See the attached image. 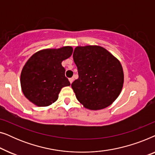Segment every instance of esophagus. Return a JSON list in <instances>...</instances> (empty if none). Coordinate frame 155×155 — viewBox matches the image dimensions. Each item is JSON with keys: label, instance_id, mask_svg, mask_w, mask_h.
Here are the masks:
<instances>
[{"label": "esophagus", "instance_id": "esophagus-1", "mask_svg": "<svg viewBox=\"0 0 155 155\" xmlns=\"http://www.w3.org/2000/svg\"><path fill=\"white\" fill-rule=\"evenodd\" d=\"M73 80H74V78H69V81H70V82H71V84L72 83V82H73Z\"/></svg>", "mask_w": 155, "mask_h": 155}]
</instances>
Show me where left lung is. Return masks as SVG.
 <instances>
[{
	"label": "left lung",
	"mask_w": 155,
	"mask_h": 155,
	"mask_svg": "<svg viewBox=\"0 0 155 155\" xmlns=\"http://www.w3.org/2000/svg\"><path fill=\"white\" fill-rule=\"evenodd\" d=\"M73 56L79 78L71 87L78 100L90 110L103 109L111 105L124 85L120 61L99 46H77Z\"/></svg>",
	"instance_id": "obj_1"
}]
</instances>
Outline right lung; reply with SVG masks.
Listing matches in <instances>:
<instances>
[{
    "label": "right lung",
    "instance_id": "add662e5",
    "mask_svg": "<svg viewBox=\"0 0 155 155\" xmlns=\"http://www.w3.org/2000/svg\"><path fill=\"white\" fill-rule=\"evenodd\" d=\"M73 51L71 46L46 48L28 59L20 75L21 88L28 100L37 107H47L58 99L61 89L71 85L61 63Z\"/></svg>",
    "mask_w": 155,
    "mask_h": 155
}]
</instances>
